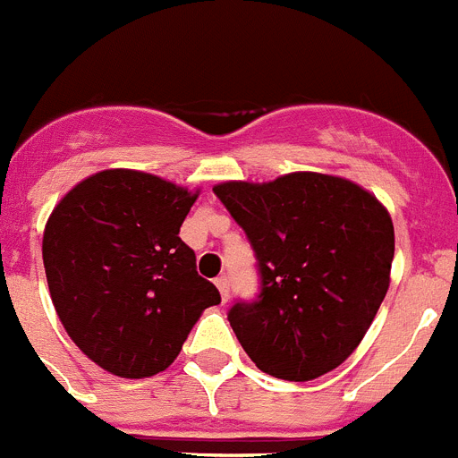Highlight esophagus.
I'll list each match as a JSON object with an SVG mask.
<instances>
[{
    "label": "esophagus",
    "instance_id": "obj_1",
    "mask_svg": "<svg viewBox=\"0 0 458 458\" xmlns=\"http://www.w3.org/2000/svg\"><path fill=\"white\" fill-rule=\"evenodd\" d=\"M216 286H217V291H220L222 301L229 300V279H226V276H217Z\"/></svg>",
    "mask_w": 458,
    "mask_h": 458
}]
</instances>
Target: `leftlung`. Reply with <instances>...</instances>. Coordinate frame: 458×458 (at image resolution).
Listing matches in <instances>:
<instances>
[{"label":"left lung","instance_id":"1","mask_svg":"<svg viewBox=\"0 0 458 458\" xmlns=\"http://www.w3.org/2000/svg\"><path fill=\"white\" fill-rule=\"evenodd\" d=\"M213 192L259 261L261 295L229 311L247 356L286 381H311L341 366L391 286V213L359 183L320 172L225 182Z\"/></svg>","mask_w":458,"mask_h":458}]
</instances>
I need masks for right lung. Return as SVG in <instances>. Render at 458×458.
Here are the masks:
<instances>
[{
	"mask_svg": "<svg viewBox=\"0 0 458 458\" xmlns=\"http://www.w3.org/2000/svg\"><path fill=\"white\" fill-rule=\"evenodd\" d=\"M199 191L113 167L67 192L43 233L49 295L74 345L124 379L177 359L204 309L220 304L179 238Z\"/></svg>",
	"mask_w": 458,
	"mask_h": 458,
	"instance_id": "1",
	"label": "right lung"
}]
</instances>
